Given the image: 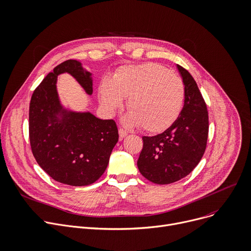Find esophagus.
<instances>
[{
	"label": "esophagus",
	"instance_id": "1",
	"mask_svg": "<svg viewBox=\"0 0 251 251\" xmlns=\"http://www.w3.org/2000/svg\"><path fill=\"white\" fill-rule=\"evenodd\" d=\"M127 134H128V133H127L126 130H124L123 128H120V129H119V138H120V139H123L124 137H126Z\"/></svg>",
	"mask_w": 251,
	"mask_h": 251
}]
</instances>
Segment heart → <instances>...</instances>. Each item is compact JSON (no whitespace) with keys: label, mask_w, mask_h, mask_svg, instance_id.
<instances>
[{"label":"heart","mask_w":251,"mask_h":251,"mask_svg":"<svg viewBox=\"0 0 251 251\" xmlns=\"http://www.w3.org/2000/svg\"><path fill=\"white\" fill-rule=\"evenodd\" d=\"M186 97L182 79L154 62L124 65L100 89L102 105L110 112L128 98L126 123L140 124L148 132H161L172 126L181 112Z\"/></svg>","instance_id":"b5f03b06"}]
</instances>
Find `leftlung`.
I'll return each instance as SVG.
<instances>
[{
    "mask_svg": "<svg viewBox=\"0 0 251 251\" xmlns=\"http://www.w3.org/2000/svg\"><path fill=\"white\" fill-rule=\"evenodd\" d=\"M177 69L185 83L183 108L176 121L155 136H143L137 160L140 174L157 185H168L187 176L202 159L207 146L209 116L205 100L192 75Z\"/></svg>",
    "mask_w": 251,
    "mask_h": 251,
    "instance_id": "obj_1",
    "label": "left lung"
}]
</instances>
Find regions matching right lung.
<instances>
[{"instance_id":"1","label":"right lung","mask_w":251,"mask_h":251,"mask_svg":"<svg viewBox=\"0 0 251 251\" xmlns=\"http://www.w3.org/2000/svg\"><path fill=\"white\" fill-rule=\"evenodd\" d=\"M71 74L91 95V74L78 61L69 59L49 73L34 90L29 106V140L33 156L54 180L74 187L95 182L107 169L112 150L119 139L116 122L91 113L62 109L56 78Z\"/></svg>"}]
</instances>
